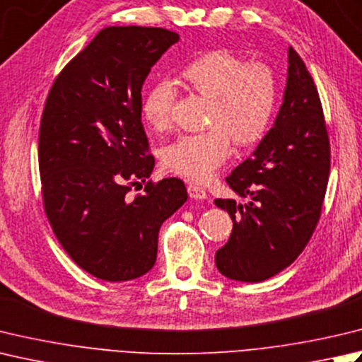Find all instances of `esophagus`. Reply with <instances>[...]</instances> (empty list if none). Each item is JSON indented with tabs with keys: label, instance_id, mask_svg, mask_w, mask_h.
I'll list each match as a JSON object with an SVG mask.
<instances>
[{
	"label": "esophagus",
	"instance_id": "esophagus-1",
	"mask_svg": "<svg viewBox=\"0 0 362 362\" xmlns=\"http://www.w3.org/2000/svg\"><path fill=\"white\" fill-rule=\"evenodd\" d=\"M188 196L191 199H207V193H205V189L197 187V185H188Z\"/></svg>",
	"mask_w": 362,
	"mask_h": 362
}]
</instances>
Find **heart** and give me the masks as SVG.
<instances>
[{
  "instance_id": "1",
  "label": "heart",
  "mask_w": 362,
  "mask_h": 362,
  "mask_svg": "<svg viewBox=\"0 0 362 362\" xmlns=\"http://www.w3.org/2000/svg\"><path fill=\"white\" fill-rule=\"evenodd\" d=\"M187 86L210 100V130L182 134L163 151L166 169L193 182H207L230 153V138L238 146L257 143L267 133L276 110L278 83L262 62L247 64L229 49H210L182 69ZM175 89L157 81L143 97V117L153 130L171 125Z\"/></svg>"
}]
</instances>
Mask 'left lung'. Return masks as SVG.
<instances>
[{"label":"left lung","instance_id":"1","mask_svg":"<svg viewBox=\"0 0 362 362\" xmlns=\"http://www.w3.org/2000/svg\"><path fill=\"white\" fill-rule=\"evenodd\" d=\"M329 177V139L313 76L288 47L284 98L256 151L226 179L250 202L216 199L232 233L215 264L226 278L260 282L284 270L313 237Z\"/></svg>","mask_w":362,"mask_h":362}]
</instances>
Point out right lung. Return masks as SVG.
I'll return each instance as SVG.
<instances>
[{"label":"right lung","mask_w":362,"mask_h":362,"mask_svg":"<svg viewBox=\"0 0 362 362\" xmlns=\"http://www.w3.org/2000/svg\"><path fill=\"white\" fill-rule=\"evenodd\" d=\"M179 34L108 26L56 78L39 132L45 214L84 272L132 281L152 270L161 224L187 202L180 179L147 182L155 160L141 122V89ZM146 182L145 194L126 196Z\"/></svg>","instance_id":"right-lung-1"}]
</instances>
